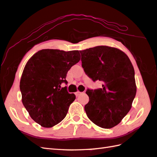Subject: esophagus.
<instances>
[{
  "instance_id": "1",
  "label": "esophagus",
  "mask_w": 157,
  "mask_h": 157,
  "mask_svg": "<svg viewBox=\"0 0 157 157\" xmlns=\"http://www.w3.org/2000/svg\"><path fill=\"white\" fill-rule=\"evenodd\" d=\"M81 93H82L81 92H79V91H77L76 93H75V95H76L77 97H78V96H79V94H81Z\"/></svg>"
}]
</instances>
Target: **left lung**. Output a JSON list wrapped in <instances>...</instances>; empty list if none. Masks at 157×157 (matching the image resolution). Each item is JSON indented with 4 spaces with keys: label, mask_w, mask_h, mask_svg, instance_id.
I'll list each match as a JSON object with an SVG mask.
<instances>
[{
    "label": "left lung",
    "mask_w": 157,
    "mask_h": 157,
    "mask_svg": "<svg viewBox=\"0 0 157 157\" xmlns=\"http://www.w3.org/2000/svg\"><path fill=\"white\" fill-rule=\"evenodd\" d=\"M82 66L94 82L102 88L86 92L88 103L84 109L96 125L111 128L129 112L136 94L135 71L131 60L119 49L101 45L79 51Z\"/></svg>",
    "instance_id": "left-lung-1"
}]
</instances>
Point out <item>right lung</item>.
<instances>
[{
	"label": "right lung",
	"mask_w": 157,
	"mask_h": 157,
	"mask_svg": "<svg viewBox=\"0 0 157 157\" xmlns=\"http://www.w3.org/2000/svg\"><path fill=\"white\" fill-rule=\"evenodd\" d=\"M80 60L78 50L65 52L45 49L30 58L21 77V101L34 121L50 128L65 118L75 95L66 86V76L73 65Z\"/></svg>",
	"instance_id": "add662e5"
}]
</instances>
